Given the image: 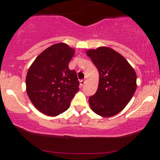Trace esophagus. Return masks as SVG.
I'll return each mask as SVG.
<instances>
[{
    "label": "esophagus",
    "instance_id": "obj_1",
    "mask_svg": "<svg viewBox=\"0 0 160 160\" xmlns=\"http://www.w3.org/2000/svg\"><path fill=\"white\" fill-rule=\"evenodd\" d=\"M85 83V80H81L80 81V86H83V84Z\"/></svg>",
    "mask_w": 160,
    "mask_h": 160
}]
</instances>
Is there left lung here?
<instances>
[{
  "label": "left lung",
  "mask_w": 160,
  "mask_h": 160,
  "mask_svg": "<svg viewBox=\"0 0 160 160\" xmlns=\"http://www.w3.org/2000/svg\"><path fill=\"white\" fill-rule=\"evenodd\" d=\"M98 69V89L89 98L91 109L104 117L122 111L136 90V74L123 56L108 47L86 52Z\"/></svg>",
  "instance_id": "left-lung-1"
}]
</instances>
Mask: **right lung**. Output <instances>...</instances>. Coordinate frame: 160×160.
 <instances>
[{
	"label": "right lung",
	"mask_w": 160,
	"mask_h": 160,
	"mask_svg": "<svg viewBox=\"0 0 160 160\" xmlns=\"http://www.w3.org/2000/svg\"><path fill=\"white\" fill-rule=\"evenodd\" d=\"M74 50L59 43L46 49L35 58L26 77V92L38 111L57 116L68 109L79 82L74 70L68 64Z\"/></svg>",
	"instance_id": "add662e5"
}]
</instances>
